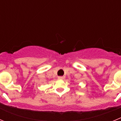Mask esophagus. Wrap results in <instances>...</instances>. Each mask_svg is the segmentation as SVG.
Listing matches in <instances>:
<instances>
[{"label":"esophagus","instance_id":"esophagus-1","mask_svg":"<svg viewBox=\"0 0 121 121\" xmlns=\"http://www.w3.org/2000/svg\"><path fill=\"white\" fill-rule=\"evenodd\" d=\"M65 78V77L64 76H60V77H58V79H60V80H64Z\"/></svg>","mask_w":121,"mask_h":121}]
</instances>
